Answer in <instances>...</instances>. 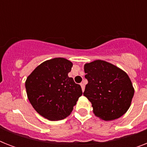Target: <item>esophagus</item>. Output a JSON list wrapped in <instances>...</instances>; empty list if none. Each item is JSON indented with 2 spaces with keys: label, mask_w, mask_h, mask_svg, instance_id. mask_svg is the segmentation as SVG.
<instances>
[{
  "label": "esophagus",
  "mask_w": 147,
  "mask_h": 147,
  "mask_svg": "<svg viewBox=\"0 0 147 147\" xmlns=\"http://www.w3.org/2000/svg\"><path fill=\"white\" fill-rule=\"evenodd\" d=\"M81 87H82V92H84V90H85V85H84L83 83H81Z\"/></svg>",
  "instance_id": "obj_1"
}]
</instances>
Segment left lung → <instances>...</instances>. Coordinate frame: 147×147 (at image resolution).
<instances>
[{"label": "left lung", "mask_w": 147, "mask_h": 147, "mask_svg": "<svg viewBox=\"0 0 147 147\" xmlns=\"http://www.w3.org/2000/svg\"><path fill=\"white\" fill-rule=\"evenodd\" d=\"M84 69L88 84L83 94L92 102L94 114L105 121L125 114L134 94L127 74L102 60L87 63Z\"/></svg>", "instance_id": "8db88e82"}]
</instances>
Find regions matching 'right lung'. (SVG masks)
<instances>
[{
	"label": "right lung",
	"instance_id": "1",
	"mask_svg": "<svg viewBox=\"0 0 147 147\" xmlns=\"http://www.w3.org/2000/svg\"><path fill=\"white\" fill-rule=\"evenodd\" d=\"M72 63L64 58L42 62L27 77L26 94L33 108L45 118L59 121L69 116L82 91L69 78Z\"/></svg>",
	"mask_w": 147,
	"mask_h": 147
}]
</instances>
